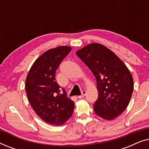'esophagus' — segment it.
<instances>
[{"label":"esophagus","mask_w":149,"mask_h":149,"mask_svg":"<svg viewBox=\"0 0 149 149\" xmlns=\"http://www.w3.org/2000/svg\"><path fill=\"white\" fill-rule=\"evenodd\" d=\"M85 94H86V91L85 90H83L82 91H81V95H78L79 98H82V97H83L85 95Z\"/></svg>","instance_id":"obj_1"}]
</instances>
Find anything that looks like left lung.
Here are the masks:
<instances>
[{
	"instance_id": "8db88e82",
	"label": "left lung",
	"mask_w": 149,
	"mask_h": 149,
	"mask_svg": "<svg viewBox=\"0 0 149 149\" xmlns=\"http://www.w3.org/2000/svg\"><path fill=\"white\" fill-rule=\"evenodd\" d=\"M96 79L98 97L93 105L95 113L112 120L123 113L134 89L132 76L125 64L99 43H91L76 52Z\"/></svg>"
}]
</instances>
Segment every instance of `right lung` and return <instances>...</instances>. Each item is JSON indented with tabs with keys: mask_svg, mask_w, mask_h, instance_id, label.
Wrapping results in <instances>:
<instances>
[{
	"mask_svg": "<svg viewBox=\"0 0 149 149\" xmlns=\"http://www.w3.org/2000/svg\"><path fill=\"white\" fill-rule=\"evenodd\" d=\"M72 49L60 46L47 51L36 60L28 73L26 92L36 115L51 125H62L72 116L74 102L67 97L64 89L55 78L56 70Z\"/></svg>",
	"mask_w": 149,
	"mask_h": 149,
	"instance_id": "right-lung-1",
	"label": "right lung"
}]
</instances>
